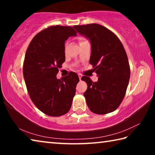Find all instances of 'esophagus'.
Masks as SVG:
<instances>
[{
	"instance_id": "1",
	"label": "esophagus",
	"mask_w": 155,
	"mask_h": 155,
	"mask_svg": "<svg viewBox=\"0 0 155 155\" xmlns=\"http://www.w3.org/2000/svg\"><path fill=\"white\" fill-rule=\"evenodd\" d=\"M78 78H79V79L81 80V77H82V75H81V74H78Z\"/></svg>"
}]
</instances>
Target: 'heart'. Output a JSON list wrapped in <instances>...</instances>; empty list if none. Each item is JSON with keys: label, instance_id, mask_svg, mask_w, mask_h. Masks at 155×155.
<instances>
[{"label": "heart", "instance_id": "b5f03b06", "mask_svg": "<svg viewBox=\"0 0 155 155\" xmlns=\"http://www.w3.org/2000/svg\"><path fill=\"white\" fill-rule=\"evenodd\" d=\"M78 41H79V44H81L85 43V41H87V40H86L85 39L83 38H80L79 39H78Z\"/></svg>", "mask_w": 155, "mask_h": 155}]
</instances>
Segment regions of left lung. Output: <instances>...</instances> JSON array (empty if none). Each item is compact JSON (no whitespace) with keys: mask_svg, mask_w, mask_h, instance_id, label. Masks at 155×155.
<instances>
[{"mask_svg":"<svg viewBox=\"0 0 155 155\" xmlns=\"http://www.w3.org/2000/svg\"><path fill=\"white\" fill-rule=\"evenodd\" d=\"M73 27L90 40V63L98 77L96 82L85 76L81 78L87 84L83 95L89 109L97 114L114 111L124 98L130 78L129 63L124 46L114 33L102 25L90 24Z\"/></svg>","mask_w":155,"mask_h":155,"instance_id":"left-lung-1","label":"left lung"}]
</instances>
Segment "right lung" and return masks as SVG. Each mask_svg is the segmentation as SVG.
I'll list each match as a JSON object with an SVG mask.
<instances>
[{
    "label": "right lung",
    "mask_w": 155,
    "mask_h": 155,
    "mask_svg": "<svg viewBox=\"0 0 155 155\" xmlns=\"http://www.w3.org/2000/svg\"><path fill=\"white\" fill-rule=\"evenodd\" d=\"M77 36L71 27L52 26L31 40L25 54L23 75L28 93L41 112L57 117L69 111L79 78L77 73L57 79L65 61V41Z\"/></svg>",
    "instance_id": "1"
}]
</instances>
